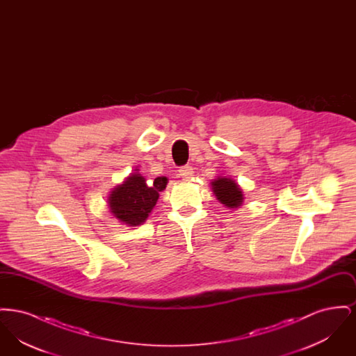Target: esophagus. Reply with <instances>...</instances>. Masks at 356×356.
<instances>
[{
  "instance_id": "obj_1",
  "label": "esophagus",
  "mask_w": 356,
  "mask_h": 356,
  "mask_svg": "<svg viewBox=\"0 0 356 356\" xmlns=\"http://www.w3.org/2000/svg\"><path fill=\"white\" fill-rule=\"evenodd\" d=\"M192 175H193V170L189 165H184L179 170V176H181L183 179H189Z\"/></svg>"
}]
</instances>
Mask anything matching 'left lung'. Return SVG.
<instances>
[{"label": "left lung", "instance_id": "1", "mask_svg": "<svg viewBox=\"0 0 356 356\" xmlns=\"http://www.w3.org/2000/svg\"><path fill=\"white\" fill-rule=\"evenodd\" d=\"M216 199L227 208H237L243 204V192L235 180L229 177H218L211 183Z\"/></svg>", "mask_w": 356, "mask_h": 356}]
</instances>
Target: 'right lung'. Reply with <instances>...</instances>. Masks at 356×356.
Segmentation results:
<instances>
[{"label":"right lung","mask_w":356,"mask_h":356,"mask_svg":"<svg viewBox=\"0 0 356 356\" xmlns=\"http://www.w3.org/2000/svg\"><path fill=\"white\" fill-rule=\"evenodd\" d=\"M168 179L156 177L152 183H147L140 173H132L127 180L113 188L108 203L111 212L120 222L136 227L143 224L149 216L159 199V193L165 189Z\"/></svg>","instance_id":"add662e5"}]
</instances>
